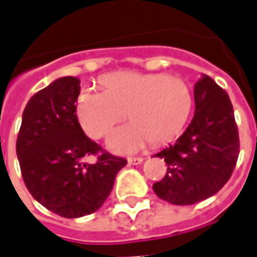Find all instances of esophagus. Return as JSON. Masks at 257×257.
Masks as SVG:
<instances>
[{
  "mask_svg": "<svg viewBox=\"0 0 257 257\" xmlns=\"http://www.w3.org/2000/svg\"><path fill=\"white\" fill-rule=\"evenodd\" d=\"M128 162L131 165H139L143 162V158L142 157H131V158H128Z\"/></svg>",
  "mask_w": 257,
  "mask_h": 257,
  "instance_id": "esophagus-1",
  "label": "esophagus"
}]
</instances>
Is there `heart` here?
Wrapping results in <instances>:
<instances>
[{"label":"heart","instance_id":"1","mask_svg":"<svg viewBox=\"0 0 257 257\" xmlns=\"http://www.w3.org/2000/svg\"><path fill=\"white\" fill-rule=\"evenodd\" d=\"M101 88L82 90L75 114L95 139L107 136L128 114L132 122L118 128L108 140L117 153H135L149 140L156 146L171 142L183 129L193 106L187 82L173 75L119 71L101 79Z\"/></svg>","mask_w":257,"mask_h":257}]
</instances>
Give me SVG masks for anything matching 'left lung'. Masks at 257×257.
Instances as JSON below:
<instances>
[{
  "label": "left lung",
  "mask_w": 257,
  "mask_h": 257,
  "mask_svg": "<svg viewBox=\"0 0 257 257\" xmlns=\"http://www.w3.org/2000/svg\"><path fill=\"white\" fill-rule=\"evenodd\" d=\"M195 112L175 145L154 157L168 164L154 193L173 205H193L216 194L228 182L239 153L238 128L230 97L202 74L194 86Z\"/></svg>",
  "instance_id": "1"
}]
</instances>
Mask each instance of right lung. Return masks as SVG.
Masks as SVG:
<instances>
[{
    "label": "right lung",
    "instance_id": "add662e5",
    "mask_svg": "<svg viewBox=\"0 0 257 257\" xmlns=\"http://www.w3.org/2000/svg\"><path fill=\"white\" fill-rule=\"evenodd\" d=\"M79 79L62 77L26 104L16 154L27 190L62 217H81L100 208L126 160L101 150L78 122L75 101ZM97 155L95 164L85 163Z\"/></svg>",
    "mask_w": 257,
    "mask_h": 257
}]
</instances>
